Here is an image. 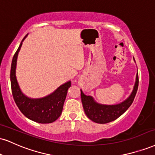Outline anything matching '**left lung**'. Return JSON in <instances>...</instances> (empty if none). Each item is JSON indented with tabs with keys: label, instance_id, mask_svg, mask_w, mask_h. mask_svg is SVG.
<instances>
[{
	"label": "left lung",
	"instance_id": "8db88e82",
	"mask_svg": "<svg viewBox=\"0 0 155 155\" xmlns=\"http://www.w3.org/2000/svg\"><path fill=\"white\" fill-rule=\"evenodd\" d=\"M138 85H139V76L137 72L135 84L131 94L123 102L115 105H105V104L99 103L94 100L92 96L86 95L81 89V102L85 114L91 120L94 121L97 124H107L115 120L121 115L124 114L131 106L137 94Z\"/></svg>",
	"mask_w": 155,
	"mask_h": 155
}]
</instances>
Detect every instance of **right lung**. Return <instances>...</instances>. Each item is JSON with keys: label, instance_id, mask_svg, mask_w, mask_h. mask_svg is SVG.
I'll return each instance as SVG.
<instances>
[{"label": "right lung", "instance_id": "right-lung-1", "mask_svg": "<svg viewBox=\"0 0 155 155\" xmlns=\"http://www.w3.org/2000/svg\"><path fill=\"white\" fill-rule=\"evenodd\" d=\"M27 35L22 40L12 60L10 74L12 94L18 109L27 118L40 124H50L56 120L62 113L63 104L71 82L68 81L63 84L53 92L43 97L31 98L22 92L16 79V68L18 52Z\"/></svg>", "mask_w": 155, "mask_h": 155}]
</instances>
